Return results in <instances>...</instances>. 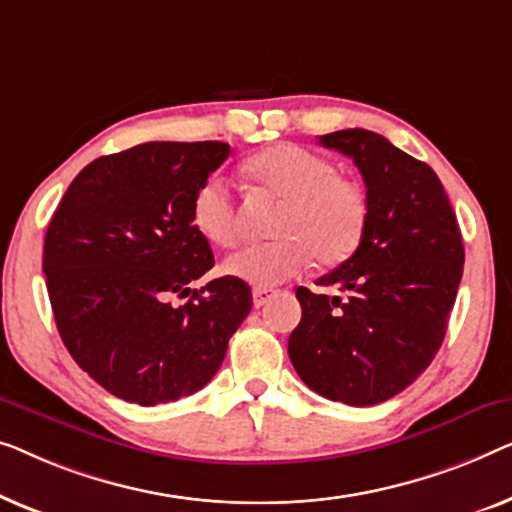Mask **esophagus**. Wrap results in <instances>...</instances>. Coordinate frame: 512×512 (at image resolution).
Segmentation results:
<instances>
[{
    "label": "esophagus",
    "instance_id": "esophagus-1",
    "mask_svg": "<svg viewBox=\"0 0 512 512\" xmlns=\"http://www.w3.org/2000/svg\"><path fill=\"white\" fill-rule=\"evenodd\" d=\"M273 294H276V290H271V287H255V290H253L255 308H262L266 301L273 297Z\"/></svg>",
    "mask_w": 512,
    "mask_h": 512
}]
</instances>
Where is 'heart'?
Here are the masks:
<instances>
[{"label":"heart","instance_id":"obj_1","mask_svg":"<svg viewBox=\"0 0 512 512\" xmlns=\"http://www.w3.org/2000/svg\"><path fill=\"white\" fill-rule=\"evenodd\" d=\"M243 176L255 192L283 201L273 222L278 239L229 255L222 266L227 276L269 287L297 276L313 259L336 266L355 255L369 222V204L362 187L338 176L327 157L278 143L248 157ZM192 222L213 246L232 248L239 241V206L220 176L206 178L194 192Z\"/></svg>","mask_w":512,"mask_h":512}]
</instances>
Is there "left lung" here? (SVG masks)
<instances>
[{"mask_svg": "<svg viewBox=\"0 0 512 512\" xmlns=\"http://www.w3.org/2000/svg\"><path fill=\"white\" fill-rule=\"evenodd\" d=\"M352 157L369 222L355 255L318 278L341 297L299 287L287 352L299 378L331 401L373 406L413 383L441 348L464 271L448 194L429 164L369 129L320 136Z\"/></svg>", "mask_w": 512, "mask_h": 512, "instance_id": "obj_1", "label": "left lung"}]
</instances>
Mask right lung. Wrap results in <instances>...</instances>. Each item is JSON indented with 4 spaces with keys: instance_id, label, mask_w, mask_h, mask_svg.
I'll use <instances>...</instances> for the list:
<instances>
[{
    "instance_id": "1",
    "label": "right lung",
    "mask_w": 512,
    "mask_h": 512,
    "mask_svg": "<svg viewBox=\"0 0 512 512\" xmlns=\"http://www.w3.org/2000/svg\"><path fill=\"white\" fill-rule=\"evenodd\" d=\"M229 153L222 141H150L99 157L53 213L43 273L55 325L113 397L157 406L201 390L253 308L232 276L190 287L215 264L192 222L194 192Z\"/></svg>"
}]
</instances>
